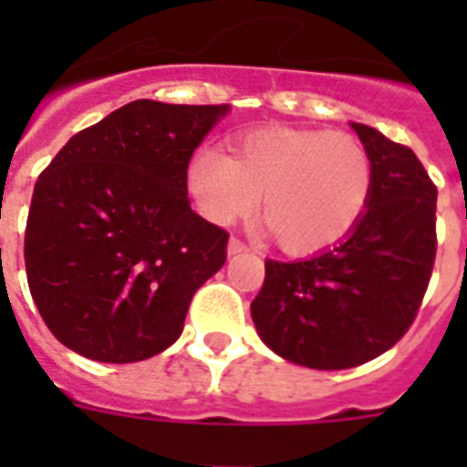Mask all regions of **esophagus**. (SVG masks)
Masks as SVG:
<instances>
[{"instance_id": "34e87169", "label": "esophagus", "mask_w": 467, "mask_h": 467, "mask_svg": "<svg viewBox=\"0 0 467 467\" xmlns=\"http://www.w3.org/2000/svg\"><path fill=\"white\" fill-rule=\"evenodd\" d=\"M242 252H247V244L242 240H237V237H233V240L227 242V254L234 256V254H242Z\"/></svg>"}]
</instances>
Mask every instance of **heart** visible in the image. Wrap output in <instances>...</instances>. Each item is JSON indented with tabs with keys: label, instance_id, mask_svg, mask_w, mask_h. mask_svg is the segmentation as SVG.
I'll return each mask as SVG.
<instances>
[{
	"label": "heart",
	"instance_id": "obj_1",
	"mask_svg": "<svg viewBox=\"0 0 467 467\" xmlns=\"http://www.w3.org/2000/svg\"><path fill=\"white\" fill-rule=\"evenodd\" d=\"M203 218L230 225L256 208L276 244L312 254L347 237L373 191V161L348 133L264 128L237 138L233 157L203 148L186 167Z\"/></svg>",
	"mask_w": 467,
	"mask_h": 467
}]
</instances>
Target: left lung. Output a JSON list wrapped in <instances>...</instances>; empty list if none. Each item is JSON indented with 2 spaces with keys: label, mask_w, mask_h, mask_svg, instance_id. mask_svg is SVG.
Segmentation results:
<instances>
[{
  "label": "left lung",
  "mask_w": 467,
  "mask_h": 467,
  "mask_svg": "<svg viewBox=\"0 0 467 467\" xmlns=\"http://www.w3.org/2000/svg\"><path fill=\"white\" fill-rule=\"evenodd\" d=\"M373 161L354 230L303 262L266 259L252 300L262 341L285 361L354 368L395 347L417 317L436 256V186L412 150L351 123Z\"/></svg>",
  "instance_id": "1"
}]
</instances>
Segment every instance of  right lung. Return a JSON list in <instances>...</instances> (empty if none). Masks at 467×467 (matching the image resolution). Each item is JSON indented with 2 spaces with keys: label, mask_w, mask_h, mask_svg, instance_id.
<instances>
[{
  "label": "right lung",
  "mask_w": 467,
  "mask_h": 467,
  "mask_svg": "<svg viewBox=\"0 0 467 467\" xmlns=\"http://www.w3.org/2000/svg\"><path fill=\"white\" fill-rule=\"evenodd\" d=\"M230 106L138 99L69 138L26 220L28 288L55 339L91 361L171 347L227 237L191 211L186 167Z\"/></svg>",
  "instance_id": "add662e5"
}]
</instances>
